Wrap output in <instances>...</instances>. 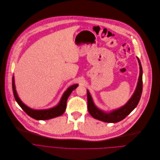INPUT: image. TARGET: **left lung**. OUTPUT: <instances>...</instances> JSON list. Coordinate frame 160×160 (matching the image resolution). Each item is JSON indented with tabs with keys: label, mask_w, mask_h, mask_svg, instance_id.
<instances>
[{
	"label": "left lung",
	"mask_w": 160,
	"mask_h": 160,
	"mask_svg": "<svg viewBox=\"0 0 160 160\" xmlns=\"http://www.w3.org/2000/svg\"><path fill=\"white\" fill-rule=\"evenodd\" d=\"M137 59L138 60L140 69L137 87L131 98L122 107L118 109L113 110L110 112H105L104 111L99 109L94 104L92 96L90 94L89 91L87 90L88 111L93 118L105 122L116 123L126 118L136 108L140 100L142 91V69L141 62L138 57Z\"/></svg>",
	"instance_id": "1"
}]
</instances>
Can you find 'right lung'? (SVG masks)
Returning <instances> with one entry per match:
<instances>
[{
	"label": "right lung",
	"mask_w": 160,
	"mask_h": 160,
	"mask_svg": "<svg viewBox=\"0 0 160 160\" xmlns=\"http://www.w3.org/2000/svg\"><path fill=\"white\" fill-rule=\"evenodd\" d=\"M78 86V84H75L67 88V90L63 94L62 98L60 102L58 103L57 105L55 106L54 108L48 109H42V110H36L29 108L19 98L18 95L15 83H14V77H12V90L14 93V96L15 99L19 105L22 108V109L31 118L36 119V120H48L50 119L55 118L58 116H62L65 111L66 107H67V101L71 94L73 90H74Z\"/></svg>",
	"instance_id": "obj_1"
}]
</instances>
